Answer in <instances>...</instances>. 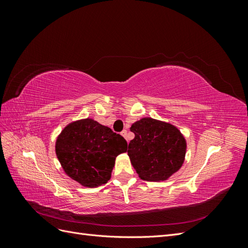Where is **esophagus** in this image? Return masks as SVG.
Instances as JSON below:
<instances>
[{
    "mask_svg": "<svg viewBox=\"0 0 248 248\" xmlns=\"http://www.w3.org/2000/svg\"><path fill=\"white\" fill-rule=\"evenodd\" d=\"M121 136L126 139V137H127V130H123V131L121 132ZM126 140H127V139H126Z\"/></svg>",
    "mask_w": 248,
    "mask_h": 248,
    "instance_id": "esophagus-1",
    "label": "esophagus"
}]
</instances>
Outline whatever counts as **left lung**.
<instances>
[{
  "instance_id": "left-lung-1",
  "label": "left lung",
  "mask_w": 248,
  "mask_h": 248,
  "mask_svg": "<svg viewBox=\"0 0 248 248\" xmlns=\"http://www.w3.org/2000/svg\"><path fill=\"white\" fill-rule=\"evenodd\" d=\"M134 139L128 145V156L139 177L146 181H166L180 170L185 159L186 140L170 123L152 118L134 122Z\"/></svg>"
}]
</instances>
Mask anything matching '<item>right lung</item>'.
<instances>
[{
  "label": "right lung",
  "mask_w": 248,
  "mask_h": 248,
  "mask_svg": "<svg viewBox=\"0 0 248 248\" xmlns=\"http://www.w3.org/2000/svg\"><path fill=\"white\" fill-rule=\"evenodd\" d=\"M126 151L122 136L90 118L67 125L56 140V154L66 175L91 188L108 181L116 157Z\"/></svg>",
  "instance_id": "add662e5"
}]
</instances>
